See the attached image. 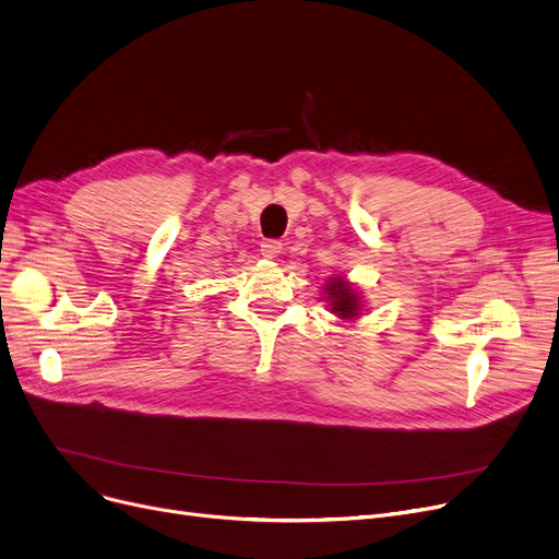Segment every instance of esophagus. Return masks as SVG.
I'll return each instance as SVG.
<instances>
[{"label": "esophagus", "instance_id": "esophagus-1", "mask_svg": "<svg viewBox=\"0 0 559 559\" xmlns=\"http://www.w3.org/2000/svg\"><path fill=\"white\" fill-rule=\"evenodd\" d=\"M283 251V241L281 239H264L260 245V253L264 258H276Z\"/></svg>", "mask_w": 559, "mask_h": 559}]
</instances>
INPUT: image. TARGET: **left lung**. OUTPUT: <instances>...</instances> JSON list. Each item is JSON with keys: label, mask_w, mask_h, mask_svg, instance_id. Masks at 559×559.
<instances>
[{"label": "left lung", "mask_w": 559, "mask_h": 559, "mask_svg": "<svg viewBox=\"0 0 559 559\" xmlns=\"http://www.w3.org/2000/svg\"><path fill=\"white\" fill-rule=\"evenodd\" d=\"M329 297H331V306L335 312L343 314V318H354L358 312V304H356V295L349 289L347 283H340L337 278L333 283H329Z\"/></svg>", "instance_id": "obj_1"}]
</instances>
